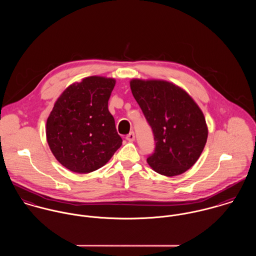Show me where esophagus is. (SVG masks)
<instances>
[{
	"label": "esophagus",
	"mask_w": 256,
	"mask_h": 256,
	"mask_svg": "<svg viewBox=\"0 0 256 256\" xmlns=\"http://www.w3.org/2000/svg\"><path fill=\"white\" fill-rule=\"evenodd\" d=\"M126 140H127V141H130V142L134 141V140H135V133H134L133 131L130 132V133L126 136Z\"/></svg>",
	"instance_id": "esophagus-1"
}]
</instances>
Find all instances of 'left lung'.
Instances as JSON below:
<instances>
[{"label":"left lung","instance_id":"obj_1","mask_svg":"<svg viewBox=\"0 0 256 256\" xmlns=\"http://www.w3.org/2000/svg\"><path fill=\"white\" fill-rule=\"evenodd\" d=\"M130 86L154 133L156 146L148 164L166 176L185 172L197 162L207 142L202 111L186 92L172 82L136 78Z\"/></svg>","mask_w":256,"mask_h":256}]
</instances>
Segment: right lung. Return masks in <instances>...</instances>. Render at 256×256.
<instances>
[{
  "instance_id": "add662e5",
  "label": "right lung",
  "mask_w": 256,
  "mask_h": 256,
  "mask_svg": "<svg viewBox=\"0 0 256 256\" xmlns=\"http://www.w3.org/2000/svg\"><path fill=\"white\" fill-rule=\"evenodd\" d=\"M114 86V78L88 76L68 86L55 102L46 123L47 142L69 170L94 172L122 145L108 110Z\"/></svg>"
}]
</instances>
